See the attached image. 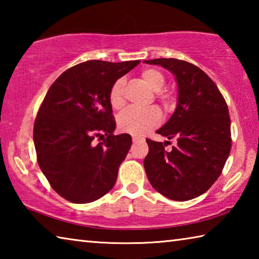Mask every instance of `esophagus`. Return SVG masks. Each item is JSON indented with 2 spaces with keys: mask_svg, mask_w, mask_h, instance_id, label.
<instances>
[{
  "mask_svg": "<svg viewBox=\"0 0 259 259\" xmlns=\"http://www.w3.org/2000/svg\"><path fill=\"white\" fill-rule=\"evenodd\" d=\"M144 139V137H142V136H136V135H134L133 136V142H139V140H143Z\"/></svg>",
  "mask_w": 259,
  "mask_h": 259,
  "instance_id": "esophagus-1",
  "label": "esophagus"
}]
</instances>
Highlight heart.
Instances as JSON below:
<instances>
[{"mask_svg": "<svg viewBox=\"0 0 259 259\" xmlns=\"http://www.w3.org/2000/svg\"><path fill=\"white\" fill-rule=\"evenodd\" d=\"M142 77L153 90L155 91V98L159 100L161 106L165 111L172 107V97L168 91L162 90L164 87V75L156 68H145L142 72ZM109 104L114 109H121L124 106V80L119 78L114 82L108 95ZM162 114L160 109L155 106L146 108L130 107L125 109L117 119V125L123 133L133 135H143L147 133L160 123Z\"/></svg>", "mask_w": 259, "mask_h": 259, "instance_id": "heart-1", "label": "heart"}]
</instances>
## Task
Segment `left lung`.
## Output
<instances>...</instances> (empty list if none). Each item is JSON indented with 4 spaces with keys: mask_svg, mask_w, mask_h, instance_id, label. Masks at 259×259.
I'll return each instance as SVG.
<instances>
[{
    "mask_svg": "<svg viewBox=\"0 0 259 259\" xmlns=\"http://www.w3.org/2000/svg\"><path fill=\"white\" fill-rule=\"evenodd\" d=\"M144 63L169 69L178 84L176 111L156 131L168 139L175 138L177 144L166 152L165 144L146 139L148 154L144 166L148 181L168 199L198 198L221 176L230 155L229 107L216 83L195 65L175 58Z\"/></svg>",
    "mask_w": 259,
    "mask_h": 259,
    "instance_id": "obj_1",
    "label": "left lung"
}]
</instances>
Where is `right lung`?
<instances>
[{"label":"right lung","instance_id":"add662e5","mask_svg":"<svg viewBox=\"0 0 259 259\" xmlns=\"http://www.w3.org/2000/svg\"><path fill=\"white\" fill-rule=\"evenodd\" d=\"M139 60H88L52 83L37 111L33 139L51 187L73 203H89L113 188L131 136H114L108 95L117 78Z\"/></svg>","mask_w":259,"mask_h":259}]
</instances>
